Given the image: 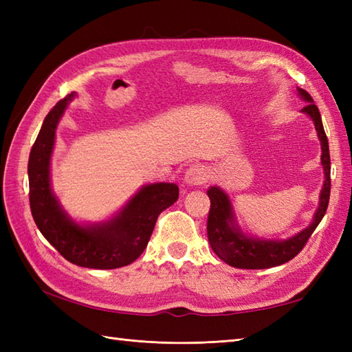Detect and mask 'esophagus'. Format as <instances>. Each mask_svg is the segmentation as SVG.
Instances as JSON below:
<instances>
[{"mask_svg": "<svg viewBox=\"0 0 352 352\" xmlns=\"http://www.w3.org/2000/svg\"><path fill=\"white\" fill-rule=\"evenodd\" d=\"M208 174H207V169L203 166V164H192V166L186 170V175H184V182L186 184L189 186H199V184H204L207 182Z\"/></svg>", "mask_w": 352, "mask_h": 352, "instance_id": "34e87169", "label": "esophagus"}]
</instances>
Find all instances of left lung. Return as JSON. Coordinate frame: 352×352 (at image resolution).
Instances as JSON below:
<instances>
[{
    "label": "left lung",
    "instance_id": "left-lung-1",
    "mask_svg": "<svg viewBox=\"0 0 352 352\" xmlns=\"http://www.w3.org/2000/svg\"><path fill=\"white\" fill-rule=\"evenodd\" d=\"M298 94L301 95L304 101L309 102L302 109V111L305 115H309L313 124H315L318 138L320 140V148H322L320 164H322L325 172V182L322 190H320L319 207L315 216H313L310 226L300 231L298 234L286 239V241H263V239H256L245 234L239 228L228 195L221 190V188L212 186L207 190V195L210 198V212H208L207 219V237L216 256L230 266L239 269H267L286 263V261L300 254L327 212L331 190V163L328 139L324 131L319 109L313 102L310 94L305 92L304 89H298Z\"/></svg>",
    "mask_w": 352,
    "mask_h": 352
}]
</instances>
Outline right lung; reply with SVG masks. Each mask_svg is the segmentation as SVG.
Here are the masks:
<instances>
[{
  "label": "right lung",
  "instance_id": "add662e5",
  "mask_svg": "<svg viewBox=\"0 0 352 352\" xmlns=\"http://www.w3.org/2000/svg\"><path fill=\"white\" fill-rule=\"evenodd\" d=\"M76 94L66 95L45 118L28 159L30 208L43 237L71 261L91 269H116L133 263L149 242L159 214L178 199V186H144L115 218L80 226L62 208L51 189L50 164L57 124Z\"/></svg>",
  "mask_w": 352,
  "mask_h": 352
}]
</instances>
